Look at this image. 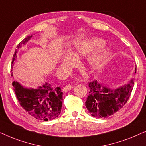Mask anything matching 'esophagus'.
<instances>
[{
    "label": "esophagus",
    "mask_w": 146,
    "mask_h": 146,
    "mask_svg": "<svg viewBox=\"0 0 146 146\" xmlns=\"http://www.w3.org/2000/svg\"><path fill=\"white\" fill-rule=\"evenodd\" d=\"M73 86L72 85V84H67L66 86H64V88H63V90L64 91V92H68V91H70V90H71L73 88Z\"/></svg>",
    "instance_id": "obj_1"
}]
</instances>
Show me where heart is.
Masks as SVG:
<instances>
[{
	"mask_svg": "<svg viewBox=\"0 0 146 146\" xmlns=\"http://www.w3.org/2000/svg\"><path fill=\"white\" fill-rule=\"evenodd\" d=\"M104 44V42L99 38H94L90 40L82 41L78 43L72 50L70 52V55L73 58H76L78 56L87 54L94 50L98 48ZM104 58V54L102 50H98L90 57L89 61L92 67L96 68L102 64ZM64 62L69 64L71 62L70 58H66Z\"/></svg>",
	"mask_w": 146,
	"mask_h": 146,
	"instance_id": "heart-1",
	"label": "heart"
}]
</instances>
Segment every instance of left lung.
<instances>
[{"instance_id":"left-lung-1","label":"left lung","mask_w":146,"mask_h":146,"mask_svg":"<svg viewBox=\"0 0 146 146\" xmlns=\"http://www.w3.org/2000/svg\"><path fill=\"white\" fill-rule=\"evenodd\" d=\"M135 72L136 73V68ZM133 83V80H131L127 85L111 90L102 86L95 80L90 82L89 95L85 102L90 114L98 118H102L117 112L129 100Z\"/></svg>"}]
</instances>
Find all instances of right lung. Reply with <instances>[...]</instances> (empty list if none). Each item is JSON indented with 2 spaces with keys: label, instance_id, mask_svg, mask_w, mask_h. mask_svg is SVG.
Returning a JSON list of instances; mask_svg holds the SVG:
<instances>
[{
  "label": "right lung",
  "instance_id": "obj_1",
  "mask_svg": "<svg viewBox=\"0 0 146 146\" xmlns=\"http://www.w3.org/2000/svg\"><path fill=\"white\" fill-rule=\"evenodd\" d=\"M32 36L33 35L29 36L23 40L18 44L17 48L27 42ZM17 52L16 50L12 65L17 58ZM12 68L13 66H11ZM12 85L20 105L32 117L39 120L48 121L56 118L60 114L63 93L60 87L46 83L38 89H27L15 81Z\"/></svg>",
  "mask_w": 146,
  "mask_h": 146
}]
</instances>
